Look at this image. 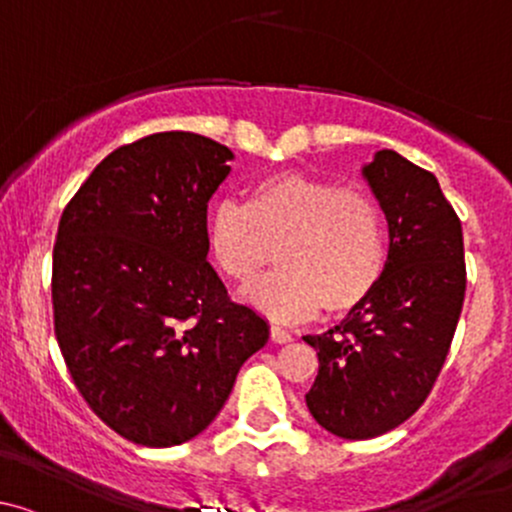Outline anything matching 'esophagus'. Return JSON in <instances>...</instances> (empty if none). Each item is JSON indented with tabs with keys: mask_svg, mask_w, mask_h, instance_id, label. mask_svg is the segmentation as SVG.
<instances>
[{
	"mask_svg": "<svg viewBox=\"0 0 512 512\" xmlns=\"http://www.w3.org/2000/svg\"><path fill=\"white\" fill-rule=\"evenodd\" d=\"M271 340L276 345H286V342L293 340V335L286 328H281V325H271Z\"/></svg>",
	"mask_w": 512,
	"mask_h": 512,
	"instance_id": "1",
	"label": "esophagus"
}]
</instances>
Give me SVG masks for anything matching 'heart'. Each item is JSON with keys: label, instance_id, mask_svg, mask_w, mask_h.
<instances>
[{"label": "heart", "instance_id": "b5f03b06", "mask_svg": "<svg viewBox=\"0 0 512 512\" xmlns=\"http://www.w3.org/2000/svg\"><path fill=\"white\" fill-rule=\"evenodd\" d=\"M273 251L281 273L246 288V303L276 320L352 313L384 276V217L362 189L276 172L251 184L244 207L221 202L207 219V254L226 281H254Z\"/></svg>", "mask_w": 512, "mask_h": 512}]
</instances>
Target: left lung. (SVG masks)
<instances>
[{
  "mask_svg": "<svg viewBox=\"0 0 512 512\" xmlns=\"http://www.w3.org/2000/svg\"><path fill=\"white\" fill-rule=\"evenodd\" d=\"M389 226L384 276L365 303L323 335L310 414L340 439H374L424 404L444 367L466 295L461 221L439 179L394 150L362 167Z\"/></svg>",
  "mask_w": 512,
  "mask_h": 512,
  "instance_id": "1",
  "label": "left lung"
}]
</instances>
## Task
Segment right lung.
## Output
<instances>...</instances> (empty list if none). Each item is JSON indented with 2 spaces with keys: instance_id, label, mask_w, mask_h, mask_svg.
<instances>
[{
  "instance_id": "1",
  "label": "right lung",
  "mask_w": 512,
  "mask_h": 512,
  "mask_svg": "<svg viewBox=\"0 0 512 512\" xmlns=\"http://www.w3.org/2000/svg\"><path fill=\"white\" fill-rule=\"evenodd\" d=\"M229 160L204 135H147L110 152L61 214L56 340L88 407L133 444L202 434L268 342L207 261V204Z\"/></svg>"
}]
</instances>
